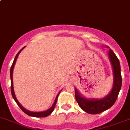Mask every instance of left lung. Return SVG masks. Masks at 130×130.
<instances>
[{"mask_svg":"<svg viewBox=\"0 0 130 130\" xmlns=\"http://www.w3.org/2000/svg\"><path fill=\"white\" fill-rule=\"evenodd\" d=\"M109 57L113 71V85L109 94L100 99H87L83 97L75 89V98L78 105L86 113L98 114L110 108L116 102L122 86V76L119 59L109 49Z\"/></svg>","mask_w":130,"mask_h":130,"instance_id":"8db88e82","label":"left lung"}]
</instances>
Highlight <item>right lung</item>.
Masks as SVG:
<instances>
[{
  "instance_id": "right-lung-1",
  "label": "right lung",
  "mask_w": 130,
  "mask_h": 130,
  "mask_svg": "<svg viewBox=\"0 0 130 130\" xmlns=\"http://www.w3.org/2000/svg\"><path fill=\"white\" fill-rule=\"evenodd\" d=\"M24 47H25V46H24V47H23V48H22L21 50V51H20L17 54L15 58V59H14V60H13V62L12 65H11V69H10V78H11V94H12L13 98V99L15 100V101L16 102V103L17 104V105L19 106V107L21 109L22 111H23L24 113H25L26 114H27L28 115H29V116L34 117H46L48 116L49 115H51V113H52V111H54V107H55V106H56V104L57 100H58V96H59V94L57 95L56 98V100H55L54 102V104H53V105L52 106V107H51L50 109H47V110L45 111H41V112L30 111L27 110V109H26L24 108V107H23V106L21 105V104L19 102V101L17 100V99H16L15 95V93H14V89H13V71L14 65H15V64L16 60H17V57H18V56H19V54H20V52H21V51L23 50V48H24Z\"/></svg>"
}]
</instances>
